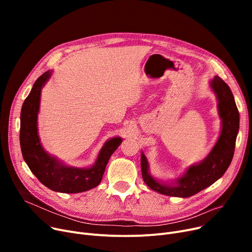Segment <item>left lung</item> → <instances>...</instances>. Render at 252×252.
<instances>
[{"mask_svg":"<svg viewBox=\"0 0 252 252\" xmlns=\"http://www.w3.org/2000/svg\"><path fill=\"white\" fill-rule=\"evenodd\" d=\"M210 85L219 100V112L222 124L221 133L216 146L202 162L190 166L186 175L178 180L176 186H164L155 181L148 173V161L146 156L142 153V177L152 190L168 196L190 197L214 184L228 169L239 130V111L229 86L220 77L215 76Z\"/></svg>","mask_w":252,"mask_h":252,"instance_id":"obj_1","label":"left lung"}]
</instances>
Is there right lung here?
Returning <instances> with one entry per match:
<instances>
[{
  "mask_svg": "<svg viewBox=\"0 0 252 252\" xmlns=\"http://www.w3.org/2000/svg\"><path fill=\"white\" fill-rule=\"evenodd\" d=\"M50 74L51 72L47 71L36 79L22 105L19 138L23 159L37 180L53 191L61 193L88 191L100 184L109 158L121 145L122 139L114 138L106 142L97 161L89 168L65 166L49 156L39 144L36 121L41 90Z\"/></svg>",
  "mask_w": 252,
  "mask_h": 252,
  "instance_id": "obj_1",
  "label": "right lung"
}]
</instances>
